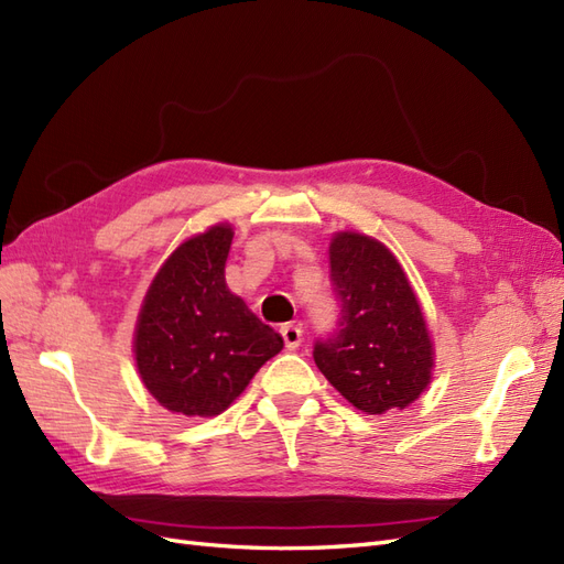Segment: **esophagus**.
<instances>
[{
  "mask_svg": "<svg viewBox=\"0 0 564 564\" xmlns=\"http://www.w3.org/2000/svg\"><path fill=\"white\" fill-rule=\"evenodd\" d=\"M280 334H282L284 346L289 348V351H296V348H299V346H301V341H303V329H301L299 325H294V323H286V325H282Z\"/></svg>",
  "mask_w": 564,
  "mask_h": 564,
  "instance_id": "esophagus-1",
  "label": "esophagus"
}]
</instances>
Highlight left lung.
I'll use <instances>...</instances> for the list:
<instances>
[{
  "mask_svg": "<svg viewBox=\"0 0 564 564\" xmlns=\"http://www.w3.org/2000/svg\"><path fill=\"white\" fill-rule=\"evenodd\" d=\"M329 280L339 319L327 339L315 341V365L362 413L403 410L427 389L434 348L401 263L382 241L337 232L329 245Z\"/></svg>",
  "mask_w": 564,
  "mask_h": 564,
  "instance_id": "8db88e82",
  "label": "left lung"
}]
</instances>
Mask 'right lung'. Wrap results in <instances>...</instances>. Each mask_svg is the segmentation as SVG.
<instances>
[{"instance_id":"add662e5","label":"right lung","mask_w":564,"mask_h":564,"mask_svg":"<svg viewBox=\"0 0 564 564\" xmlns=\"http://www.w3.org/2000/svg\"><path fill=\"white\" fill-rule=\"evenodd\" d=\"M232 237L230 225H213L180 245L156 272L137 317V370L171 413L220 415L284 346L227 289Z\"/></svg>"}]
</instances>
